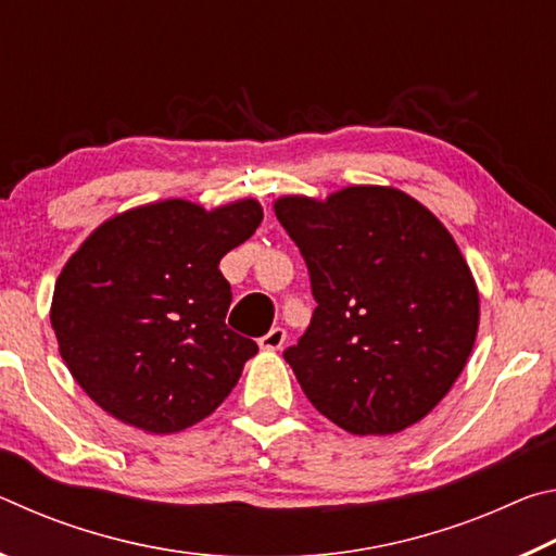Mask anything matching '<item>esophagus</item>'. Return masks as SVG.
<instances>
[{"mask_svg": "<svg viewBox=\"0 0 556 556\" xmlns=\"http://www.w3.org/2000/svg\"><path fill=\"white\" fill-rule=\"evenodd\" d=\"M285 341H287V331L285 328L275 326L269 333L260 338V348H265V351H279V348L285 345Z\"/></svg>", "mask_w": 556, "mask_h": 556, "instance_id": "obj_1", "label": "esophagus"}]
</instances>
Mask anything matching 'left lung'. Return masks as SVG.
Listing matches in <instances>:
<instances>
[{"label":"left lung","mask_w":556,"mask_h":556,"mask_svg":"<svg viewBox=\"0 0 556 556\" xmlns=\"http://www.w3.org/2000/svg\"><path fill=\"white\" fill-rule=\"evenodd\" d=\"M275 213L306 260L318 304L285 351L308 402L357 437L417 425L454 388L481 321L456 240L392 186L281 195Z\"/></svg>","instance_id":"left-lung-1"}]
</instances>
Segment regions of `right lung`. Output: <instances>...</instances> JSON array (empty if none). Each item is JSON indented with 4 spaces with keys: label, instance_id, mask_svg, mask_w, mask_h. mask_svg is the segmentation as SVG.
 I'll return each mask as SVG.
<instances>
[{
    "label": "right lung",
    "instance_id": "right-lung-1",
    "mask_svg": "<svg viewBox=\"0 0 556 556\" xmlns=\"http://www.w3.org/2000/svg\"><path fill=\"white\" fill-rule=\"evenodd\" d=\"M255 199L205 211L166 199L98 225L55 279L63 363L122 425L176 434L220 407L257 343L225 326L220 260L262 223Z\"/></svg>",
    "mask_w": 556,
    "mask_h": 556
}]
</instances>
